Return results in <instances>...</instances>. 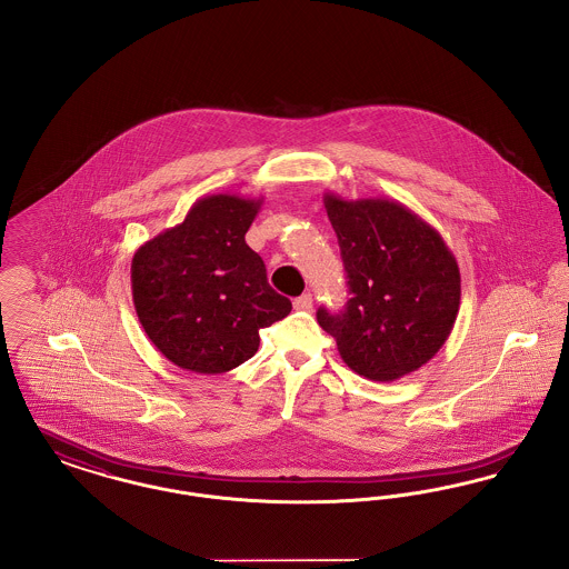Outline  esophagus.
<instances>
[{
	"instance_id": "34e87169",
	"label": "esophagus",
	"mask_w": 569,
	"mask_h": 569,
	"mask_svg": "<svg viewBox=\"0 0 569 569\" xmlns=\"http://www.w3.org/2000/svg\"><path fill=\"white\" fill-rule=\"evenodd\" d=\"M295 309L298 311H311L313 309V297L311 295H302L295 300Z\"/></svg>"
}]
</instances>
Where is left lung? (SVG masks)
Wrapping results in <instances>:
<instances>
[{"mask_svg":"<svg viewBox=\"0 0 569 569\" xmlns=\"http://www.w3.org/2000/svg\"><path fill=\"white\" fill-rule=\"evenodd\" d=\"M352 298L318 309L353 373L395 381L427 365L450 337L460 305L459 264L431 223L388 198L326 193Z\"/></svg>","mask_w":569,"mask_h":569,"instance_id":"1","label":"left lung"}]
</instances>
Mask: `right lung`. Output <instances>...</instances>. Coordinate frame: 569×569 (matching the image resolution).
I'll use <instances>...</instances> for the list:
<instances>
[{
	"mask_svg": "<svg viewBox=\"0 0 569 569\" xmlns=\"http://www.w3.org/2000/svg\"><path fill=\"white\" fill-rule=\"evenodd\" d=\"M260 207L262 198L204 196L179 226L138 247L136 316L177 367L226 373L258 352L260 328L292 311L269 286L262 258L244 243Z\"/></svg>",
	"mask_w": 569,
	"mask_h": 569,
	"instance_id": "obj_1",
	"label": "right lung"
}]
</instances>
